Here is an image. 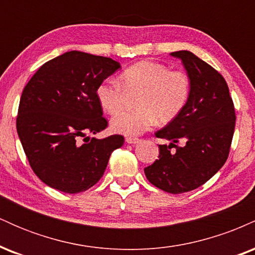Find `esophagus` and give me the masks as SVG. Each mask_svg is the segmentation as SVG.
I'll return each mask as SVG.
<instances>
[{"label":"esophagus","instance_id":"obj_1","mask_svg":"<svg viewBox=\"0 0 255 255\" xmlns=\"http://www.w3.org/2000/svg\"><path fill=\"white\" fill-rule=\"evenodd\" d=\"M126 142L127 144H137V142H140V139H137V137H126Z\"/></svg>","mask_w":255,"mask_h":255}]
</instances>
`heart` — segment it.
Returning a JSON list of instances; mask_svg holds the SVG:
<instances>
[{
  "label": "heart",
  "instance_id": "b5f03b06",
  "mask_svg": "<svg viewBox=\"0 0 255 255\" xmlns=\"http://www.w3.org/2000/svg\"><path fill=\"white\" fill-rule=\"evenodd\" d=\"M121 83L108 79L97 87L96 96L104 111L115 114L124 107L126 91L137 93L135 110L122 111L111 119V129L135 136L158 122L174 120L188 102L191 81L181 71H170L165 64L140 61L121 74Z\"/></svg>",
  "mask_w": 255,
  "mask_h": 255
}]
</instances>
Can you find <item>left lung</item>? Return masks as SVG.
<instances>
[{
    "instance_id": "8db88e82",
    "label": "left lung",
    "mask_w": 255,
    "mask_h": 255,
    "mask_svg": "<svg viewBox=\"0 0 255 255\" xmlns=\"http://www.w3.org/2000/svg\"><path fill=\"white\" fill-rule=\"evenodd\" d=\"M170 55L183 63L191 93L183 110L156 131L157 137L170 142L159 145L158 159L144 171L157 188L181 194L200 187L224 165L236 116L227 81L215 68L191 51Z\"/></svg>"
}]
</instances>
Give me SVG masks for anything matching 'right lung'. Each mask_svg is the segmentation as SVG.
I'll return each instance as SVG.
<instances>
[{
  "instance_id": "add662e5",
  "label": "right lung",
  "mask_w": 255,
  "mask_h": 255,
  "mask_svg": "<svg viewBox=\"0 0 255 255\" xmlns=\"http://www.w3.org/2000/svg\"><path fill=\"white\" fill-rule=\"evenodd\" d=\"M119 68L110 57L73 50L44 63L25 86L17 135L46 186L68 194L87 191L103 176L113 151L124 145L119 134L87 136L107 128L96 91Z\"/></svg>"
}]
</instances>
